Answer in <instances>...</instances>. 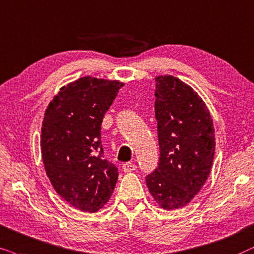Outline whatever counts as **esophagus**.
Instances as JSON below:
<instances>
[{
  "label": "esophagus",
  "mask_w": 254,
  "mask_h": 254,
  "mask_svg": "<svg viewBox=\"0 0 254 254\" xmlns=\"http://www.w3.org/2000/svg\"><path fill=\"white\" fill-rule=\"evenodd\" d=\"M122 168H123L124 173H130V172L136 171L137 165L132 164V162H125V164L123 165V167H122Z\"/></svg>",
  "instance_id": "obj_1"
}]
</instances>
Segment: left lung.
I'll use <instances>...</instances> for the list:
<instances>
[{
    "label": "left lung",
    "instance_id": "8db88e82",
    "mask_svg": "<svg viewBox=\"0 0 254 254\" xmlns=\"http://www.w3.org/2000/svg\"><path fill=\"white\" fill-rule=\"evenodd\" d=\"M154 95L160 155L146 186L161 208L174 210L190 202L207 181L215 130L203 101L177 77H155Z\"/></svg>",
    "mask_w": 254,
    "mask_h": 254
}]
</instances>
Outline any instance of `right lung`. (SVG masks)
I'll list each match as a JSON object with an SVG mask.
<instances>
[{"instance_id": "right-lung-1", "label": "right lung", "mask_w": 254, "mask_h": 254, "mask_svg": "<svg viewBox=\"0 0 254 254\" xmlns=\"http://www.w3.org/2000/svg\"><path fill=\"white\" fill-rule=\"evenodd\" d=\"M124 84L84 76L63 87L45 111L42 157L56 191L74 208L97 211L118 179L116 165L104 157L101 125Z\"/></svg>"}]
</instances>
